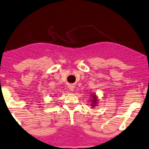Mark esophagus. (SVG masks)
I'll list each match as a JSON object with an SVG mask.
<instances>
[{"label": "esophagus", "instance_id": "34e87169", "mask_svg": "<svg viewBox=\"0 0 149 149\" xmlns=\"http://www.w3.org/2000/svg\"><path fill=\"white\" fill-rule=\"evenodd\" d=\"M69 88H70V90H71V91H74V86L72 85V84H71V85L70 86Z\"/></svg>", "mask_w": 149, "mask_h": 149}]
</instances>
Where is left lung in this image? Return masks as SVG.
I'll return each mask as SVG.
<instances>
[{"label": "left lung", "instance_id": "1", "mask_svg": "<svg viewBox=\"0 0 149 149\" xmlns=\"http://www.w3.org/2000/svg\"><path fill=\"white\" fill-rule=\"evenodd\" d=\"M92 96V98H93V100H92V107H95L96 106L95 104L97 103V98L95 97V95H93Z\"/></svg>", "mask_w": 149, "mask_h": 149}]
</instances>
